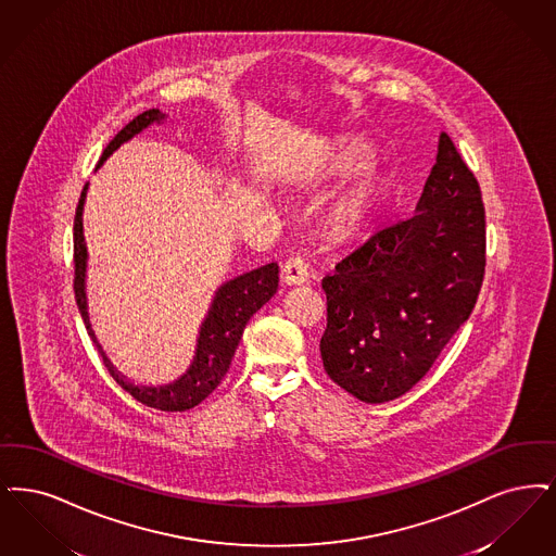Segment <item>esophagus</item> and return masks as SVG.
Masks as SVG:
<instances>
[{"label": "esophagus", "mask_w": 556, "mask_h": 556, "mask_svg": "<svg viewBox=\"0 0 556 556\" xmlns=\"http://www.w3.org/2000/svg\"><path fill=\"white\" fill-rule=\"evenodd\" d=\"M307 264L301 255H292L282 264V282L287 285H303L307 282Z\"/></svg>", "instance_id": "1"}]
</instances>
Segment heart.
<instances>
[{
	"instance_id": "1",
	"label": "heart",
	"mask_w": 556,
	"mask_h": 556,
	"mask_svg": "<svg viewBox=\"0 0 556 556\" xmlns=\"http://www.w3.org/2000/svg\"><path fill=\"white\" fill-rule=\"evenodd\" d=\"M367 157H369L367 149L362 143L349 141L330 149L324 162V172L342 174L346 169L362 166L367 162ZM371 199H374V178L367 169H362L340 189L339 193L334 194V199L326 207L324 212L326 228L337 237H346L355 232L371 207Z\"/></svg>"
}]
</instances>
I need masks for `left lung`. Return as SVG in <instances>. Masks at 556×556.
<instances>
[{
	"mask_svg": "<svg viewBox=\"0 0 556 556\" xmlns=\"http://www.w3.org/2000/svg\"><path fill=\"white\" fill-rule=\"evenodd\" d=\"M485 271V212L446 132L417 214L378 228L321 280L328 376L363 403L409 392L473 312Z\"/></svg>",
	"mask_w": 556,
	"mask_h": 556,
	"instance_id": "8db88e82",
	"label": "left lung"
}]
</instances>
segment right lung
I'll return each mask as SVG.
<instances>
[{"label":"right lung","instance_id":"obj_1","mask_svg":"<svg viewBox=\"0 0 556 556\" xmlns=\"http://www.w3.org/2000/svg\"><path fill=\"white\" fill-rule=\"evenodd\" d=\"M164 121V114L160 110H147L137 118L128 122L121 132L110 141V146L103 149V155L97 164V168L103 164V160L118 147L132 139L137 132H141L149 124ZM85 191L80 193L76 216H74V296L78 312L83 315V321L97 344L96 337L91 332V324L87 317V299H85V262H87V249L83 241V203H85ZM278 290V264H267L257 267L253 271H247L239 278L226 282L216 292V299L212 303L210 315L205 317L201 332H199V344L191 367L187 374L166 387H135L121 378L112 363L101 353L103 363L110 371V376L121 384L132 399L143 403L151 409L160 410H187L193 409L201 401H205L216 390L226 371L230 369V362L237 353V346L241 342L242 330L251 315L262 309L267 301Z\"/></svg>","mask_w":556,"mask_h":556}]
</instances>
